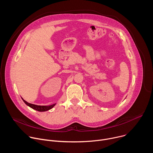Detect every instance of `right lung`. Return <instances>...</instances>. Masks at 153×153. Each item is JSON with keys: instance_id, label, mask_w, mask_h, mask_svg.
<instances>
[{"instance_id": "right-lung-1", "label": "right lung", "mask_w": 153, "mask_h": 153, "mask_svg": "<svg viewBox=\"0 0 153 153\" xmlns=\"http://www.w3.org/2000/svg\"><path fill=\"white\" fill-rule=\"evenodd\" d=\"M22 100L25 102V103L26 105H27L28 106H29L30 108L34 109V110H35L36 111H40V112L46 111H48L49 110H51V109L53 108L55 106V105H56V103H54V104H53V105H48V106H40V105H37L30 103L27 102V101H25V100H24L23 99H22Z\"/></svg>"}]
</instances>
